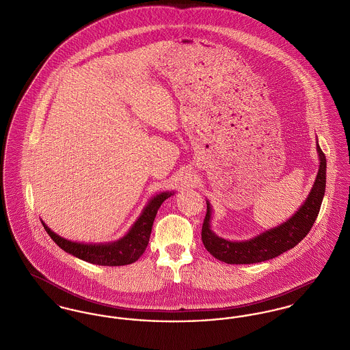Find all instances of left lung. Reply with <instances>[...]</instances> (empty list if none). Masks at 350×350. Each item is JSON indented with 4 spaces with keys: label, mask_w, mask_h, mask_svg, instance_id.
I'll list each match as a JSON object with an SVG mask.
<instances>
[{
    "label": "left lung",
    "mask_w": 350,
    "mask_h": 350,
    "mask_svg": "<svg viewBox=\"0 0 350 350\" xmlns=\"http://www.w3.org/2000/svg\"><path fill=\"white\" fill-rule=\"evenodd\" d=\"M317 150L320 156V169L309 197L296 215L274 229L249 241H226L211 230V206L208 204L201 230V239L206 250L217 260L226 264H256L274 258L302 241L320 213L326 187V157L319 144Z\"/></svg>",
    "instance_id": "left-lung-1"
}]
</instances>
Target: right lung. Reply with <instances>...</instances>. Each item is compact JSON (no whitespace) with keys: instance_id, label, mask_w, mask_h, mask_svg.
Returning <instances> with one entry per match:
<instances>
[{"instance_id":"add662e5","label":"right lung","mask_w":350,"mask_h":350,"mask_svg":"<svg viewBox=\"0 0 350 350\" xmlns=\"http://www.w3.org/2000/svg\"><path fill=\"white\" fill-rule=\"evenodd\" d=\"M170 196L172 193L166 191V193L157 194L153 200H150V202L144 209L139 218L135 221L129 233L124 239L113 243L88 245V243L68 241L57 236L42 221L41 222L45 230L48 232V234L52 237V240L66 253H70L86 262L103 265V267L129 265L135 262L145 252L150 239V232H152L153 221L156 218L157 211L161 206L162 202Z\"/></svg>"}]
</instances>
